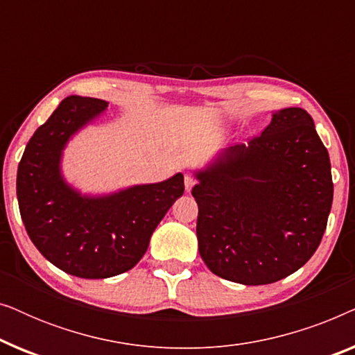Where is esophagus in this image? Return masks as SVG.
<instances>
[{"instance_id": "34e87169", "label": "esophagus", "mask_w": 355, "mask_h": 355, "mask_svg": "<svg viewBox=\"0 0 355 355\" xmlns=\"http://www.w3.org/2000/svg\"><path fill=\"white\" fill-rule=\"evenodd\" d=\"M196 184H197V179L191 176V174H186V178H184V186H186V191L191 192L192 187L196 186Z\"/></svg>"}]
</instances>
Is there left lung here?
<instances>
[{
    "label": "left lung",
    "mask_w": 355,
    "mask_h": 355,
    "mask_svg": "<svg viewBox=\"0 0 355 355\" xmlns=\"http://www.w3.org/2000/svg\"><path fill=\"white\" fill-rule=\"evenodd\" d=\"M196 178L198 252L220 278L275 283L318 249L333 203L331 163L305 110L276 111L259 137L223 150Z\"/></svg>",
    "instance_id": "8db88e82"
}]
</instances>
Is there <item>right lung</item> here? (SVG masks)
Instances as JSON below:
<instances>
[{"mask_svg":"<svg viewBox=\"0 0 355 355\" xmlns=\"http://www.w3.org/2000/svg\"><path fill=\"white\" fill-rule=\"evenodd\" d=\"M108 101L71 95L28 140L17 168V202L27 234L58 268L103 279L134 268L155 227L184 193L181 173L106 196H82L61 173L62 150Z\"/></svg>","mask_w":355,"mask_h":355,"instance_id":"right-lung-1","label":"right lung"}]
</instances>
